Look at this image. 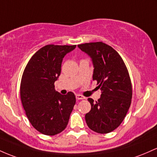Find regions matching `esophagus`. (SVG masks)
I'll list each match as a JSON object with an SVG mask.
<instances>
[{
    "label": "esophagus",
    "mask_w": 157,
    "mask_h": 157,
    "mask_svg": "<svg viewBox=\"0 0 157 157\" xmlns=\"http://www.w3.org/2000/svg\"><path fill=\"white\" fill-rule=\"evenodd\" d=\"M75 98H76L77 100H82V99H84V98H85L84 96H82V95H80V94H77L76 96H75Z\"/></svg>",
    "instance_id": "esophagus-1"
}]
</instances>
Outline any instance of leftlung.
<instances>
[{"label": "left lung", "instance_id": "obj_1", "mask_svg": "<svg viewBox=\"0 0 157 157\" xmlns=\"http://www.w3.org/2000/svg\"><path fill=\"white\" fill-rule=\"evenodd\" d=\"M92 59L93 80L101 90V98L94 101L88 98L91 109L85 120L90 129L108 133L124 120L131 104L132 84L124 61L110 46L101 41L78 45Z\"/></svg>", "mask_w": 157, "mask_h": 157}]
</instances>
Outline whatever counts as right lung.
Here are the masks:
<instances>
[{"instance_id": "add662e5", "label": "right lung", "mask_w": 157, "mask_h": 157, "mask_svg": "<svg viewBox=\"0 0 157 157\" xmlns=\"http://www.w3.org/2000/svg\"><path fill=\"white\" fill-rule=\"evenodd\" d=\"M76 45H46L28 61L20 86L21 103L29 122L42 134L62 132L75 104L73 93L61 95L55 90L63 58Z\"/></svg>"}]
</instances>
